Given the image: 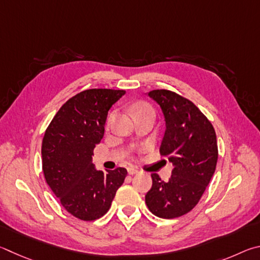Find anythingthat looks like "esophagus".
Segmentation results:
<instances>
[{"instance_id":"1","label":"esophagus","mask_w":260,"mask_h":260,"mask_svg":"<svg viewBox=\"0 0 260 260\" xmlns=\"http://www.w3.org/2000/svg\"><path fill=\"white\" fill-rule=\"evenodd\" d=\"M138 170L136 169V168H133V167H129L127 168V174L129 175H136V174H138Z\"/></svg>"}]
</instances>
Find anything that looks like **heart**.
Returning <instances> with one entry per match:
<instances>
[{"label":"heart","instance_id":"heart-1","mask_svg":"<svg viewBox=\"0 0 260 260\" xmlns=\"http://www.w3.org/2000/svg\"><path fill=\"white\" fill-rule=\"evenodd\" d=\"M146 111H153L151 105L145 103V102H139V103H136L133 107V112H134V115H137V114H140L143 112H146ZM114 117H115V112H112L109 113V115L107 117V125L111 124L112 121L114 120Z\"/></svg>","mask_w":260,"mask_h":260}]
</instances>
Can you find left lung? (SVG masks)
Masks as SVG:
<instances>
[{
	"label": "left lung",
	"mask_w": 260,
	"mask_h": 260,
	"mask_svg": "<svg viewBox=\"0 0 260 260\" xmlns=\"http://www.w3.org/2000/svg\"><path fill=\"white\" fill-rule=\"evenodd\" d=\"M148 95L165 114L167 130L160 153L169 156L174 169L168 181L152 174L153 184L145 201L153 215L172 219L197 206L215 174L216 131L195 104L183 95L166 89L152 90Z\"/></svg>",
	"instance_id": "left-lung-1"
}]
</instances>
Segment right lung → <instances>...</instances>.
Segmentation results:
<instances>
[{"label":"right lung","mask_w":260,"mask_h":260,"mask_svg":"<svg viewBox=\"0 0 260 260\" xmlns=\"http://www.w3.org/2000/svg\"><path fill=\"white\" fill-rule=\"evenodd\" d=\"M124 90L88 89L59 108L42 140V169L50 188L67 212L77 219H99L112 206L127 171L118 167L97 171L92 163L108 109Z\"/></svg>","instance_id":"1"}]
</instances>
